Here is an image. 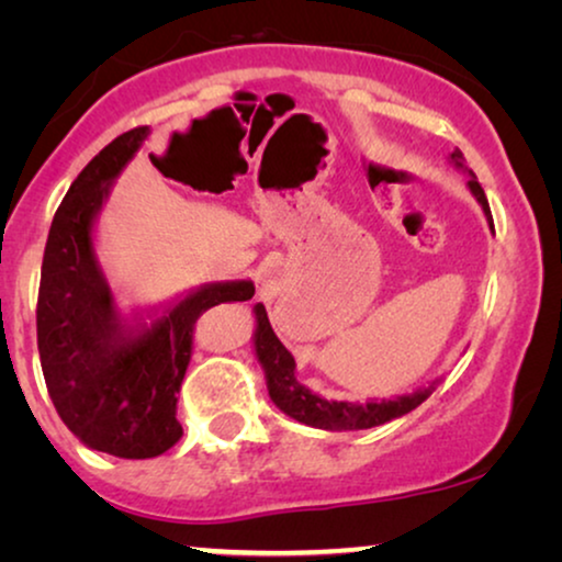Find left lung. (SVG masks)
<instances>
[{
    "instance_id": "obj_1",
    "label": "left lung",
    "mask_w": 562,
    "mask_h": 562,
    "mask_svg": "<svg viewBox=\"0 0 562 562\" xmlns=\"http://www.w3.org/2000/svg\"><path fill=\"white\" fill-rule=\"evenodd\" d=\"M448 160L458 171L468 173V189L475 202L481 204L483 214H486V222L494 233V220H491L488 199L483 194L479 179L471 168L465 166L463 153L458 148L450 153ZM252 314H256V329H252V352H256V360L263 368L266 375V389L271 402L279 406V409L286 414V417L302 422L306 427L314 429H327V432H350V429H371L379 427L383 422H391L402 414H409L412 409L425 402V398L432 396V391L440 386L442 379L429 381L425 389L412 391V394H402L394 398H371V402H335V398H325L314 394L312 389H306L302 381L296 379V360L291 352L283 348V342L276 337L271 322H268L266 306L256 304L252 306Z\"/></svg>"
}]
</instances>
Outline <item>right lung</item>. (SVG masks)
<instances>
[{
    "label": "right lung",
    "instance_id": "1",
    "mask_svg": "<svg viewBox=\"0 0 562 562\" xmlns=\"http://www.w3.org/2000/svg\"><path fill=\"white\" fill-rule=\"evenodd\" d=\"M148 135L150 127H135L114 137L71 183L53 217L37 294V350L58 417L87 448L127 460L179 442L176 402L199 314L256 294L250 279L212 281L164 304L120 310L94 233L112 183Z\"/></svg>",
    "mask_w": 562,
    "mask_h": 562
}]
</instances>
